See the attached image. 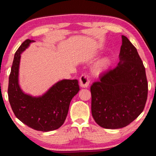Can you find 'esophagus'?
Returning a JSON list of instances; mask_svg holds the SVG:
<instances>
[{
    "instance_id": "esophagus-1",
    "label": "esophagus",
    "mask_w": 156,
    "mask_h": 156,
    "mask_svg": "<svg viewBox=\"0 0 156 156\" xmlns=\"http://www.w3.org/2000/svg\"><path fill=\"white\" fill-rule=\"evenodd\" d=\"M79 81H80V85L82 87H87L90 83V80H89L88 75L84 74V73L80 76Z\"/></svg>"
}]
</instances>
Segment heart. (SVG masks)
<instances>
[{"instance_id": "b5f03b06", "label": "heart", "mask_w": 156, "mask_h": 156, "mask_svg": "<svg viewBox=\"0 0 156 156\" xmlns=\"http://www.w3.org/2000/svg\"><path fill=\"white\" fill-rule=\"evenodd\" d=\"M109 60L107 58H103L99 60L94 67V72L97 73H100L105 72L109 66Z\"/></svg>"}]
</instances>
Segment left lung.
<instances>
[{"label":"left lung","mask_w":156,"mask_h":156,"mask_svg":"<svg viewBox=\"0 0 156 156\" xmlns=\"http://www.w3.org/2000/svg\"><path fill=\"white\" fill-rule=\"evenodd\" d=\"M120 62L100 74L91 86V113L105 129L127 126L143 112L148 94L144 66L137 49L122 36Z\"/></svg>","instance_id":"left-lung-1"}]
</instances>
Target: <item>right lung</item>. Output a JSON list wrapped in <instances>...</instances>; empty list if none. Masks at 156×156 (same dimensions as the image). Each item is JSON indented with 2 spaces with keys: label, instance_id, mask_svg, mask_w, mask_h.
<instances>
[{
  "label": "right lung",
  "instance_id": "right-lung-1",
  "mask_svg": "<svg viewBox=\"0 0 156 156\" xmlns=\"http://www.w3.org/2000/svg\"><path fill=\"white\" fill-rule=\"evenodd\" d=\"M31 42L27 39L15 53L9 77V101L16 117L25 125L37 131L56 130L65 122L71 100L80 90L78 81H59L41 97L23 93L18 84L20 54Z\"/></svg>",
  "mask_w": 156,
  "mask_h": 156
}]
</instances>
